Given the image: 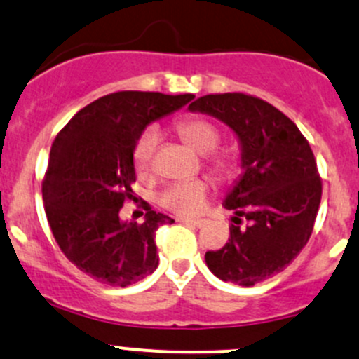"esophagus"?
Here are the masks:
<instances>
[{"instance_id":"1","label":"esophagus","mask_w":359,"mask_h":359,"mask_svg":"<svg viewBox=\"0 0 359 359\" xmlns=\"http://www.w3.org/2000/svg\"><path fill=\"white\" fill-rule=\"evenodd\" d=\"M180 222H184L186 225H192V227L196 229H201L203 225H205V220H194V218H182Z\"/></svg>"}]
</instances>
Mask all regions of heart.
I'll return each instance as SVG.
<instances>
[{"label":"heart","instance_id":"heart-1","mask_svg":"<svg viewBox=\"0 0 359 359\" xmlns=\"http://www.w3.org/2000/svg\"><path fill=\"white\" fill-rule=\"evenodd\" d=\"M177 132L182 141L199 154H208L218 146L220 134L217 127L203 118H186L177 122ZM160 132L154 127H149L142 132L134 144V165L139 172L149 168L153 154L156 151ZM211 165L220 175H229L236 168V160L227 153L213 154ZM208 194V184L201 179L180 180V182L170 184L167 189L161 191L160 203L177 215H196L203 210Z\"/></svg>","mask_w":359,"mask_h":359}]
</instances>
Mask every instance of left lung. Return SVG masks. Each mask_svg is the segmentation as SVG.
I'll list each match as a JSON object with an SVG mask.
<instances>
[{"instance_id":"8db88e82","label":"left lung","mask_w":359,"mask_h":359,"mask_svg":"<svg viewBox=\"0 0 359 359\" xmlns=\"http://www.w3.org/2000/svg\"><path fill=\"white\" fill-rule=\"evenodd\" d=\"M187 110L224 122L241 146L243 173L224 199L233 211L229 243L206 252V265L224 282L259 284L284 270L311 236L322 199L313 151L296 123L259 97L208 94Z\"/></svg>"}]
</instances>
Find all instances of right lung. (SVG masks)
I'll list each match as a JSON object with an SVG mask.
<instances>
[{
  "label": "right lung",
  "instance_id": "right-lung-1",
  "mask_svg": "<svg viewBox=\"0 0 359 359\" xmlns=\"http://www.w3.org/2000/svg\"><path fill=\"white\" fill-rule=\"evenodd\" d=\"M192 94L122 90L82 108L56 135L43 182L48 224L63 255L97 282L127 287L158 266L154 236L167 215L146 208L144 222H123L134 198V144L154 120L186 107Z\"/></svg>",
  "mask_w": 359,
  "mask_h": 359
}]
</instances>
